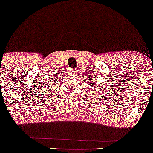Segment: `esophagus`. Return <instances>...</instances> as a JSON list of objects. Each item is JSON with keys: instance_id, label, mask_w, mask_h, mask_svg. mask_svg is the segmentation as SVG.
I'll return each mask as SVG.
<instances>
[{"instance_id": "34e87169", "label": "esophagus", "mask_w": 153, "mask_h": 153, "mask_svg": "<svg viewBox=\"0 0 153 153\" xmlns=\"http://www.w3.org/2000/svg\"><path fill=\"white\" fill-rule=\"evenodd\" d=\"M77 72V70L75 69H72V71H71V73L72 74H74V73H75V72Z\"/></svg>"}]
</instances>
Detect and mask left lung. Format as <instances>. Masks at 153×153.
Instances as JSON below:
<instances>
[{"instance_id":"obj_1","label":"left lung","mask_w":153,"mask_h":153,"mask_svg":"<svg viewBox=\"0 0 153 153\" xmlns=\"http://www.w3.org/2000/svg\"><path fill=\"white\" fill-rule=\"evenodd\" d=\"M88 79H89V80H86V81H89V86H93V87H97V84H98V83H95V81H94V78H92V77H90V78H88ZM92 82V84H90V83ZM94 92H96V90H95V91H94Z\"/></svg>"}]
</instances>
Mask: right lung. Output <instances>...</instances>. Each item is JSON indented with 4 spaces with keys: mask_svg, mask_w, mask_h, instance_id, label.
Listing matches in <instances>:
<instances>
[{
    "mask_svg": "<svg viewBox=\"0 0 153 153\" xmlns=\"http://www.w3.org/2000/svg\"><path fill=\"white\" fill-rule=\"evenodd\" d=\"M53 78V79L51 80V81H53L54 80H55V81H56V80H57V77H56V76H55V77H51V78Z\"/></svg>",
    "mask_w": 153,
    "mask_h": 153,
    "instance_id": "add662e5",
    "label": "right lung"
}]
</instances>
